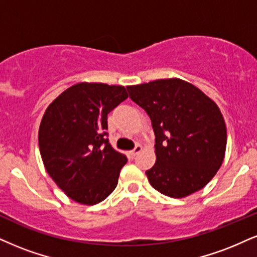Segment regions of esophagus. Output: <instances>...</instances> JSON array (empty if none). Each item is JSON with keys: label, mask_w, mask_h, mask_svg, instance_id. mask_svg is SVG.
I'll list each match as a JSON object with an SVG mask.
<instances>
[{"label": "esophagus", "mask_w": 257, "mask_h": 257, "mask_svg": "<svg viewBox=\"0 0 257 257\" xmlns=\"http://www.w3.org/2000/svg\"><path fill=\"white\" fill-rule=\"evenodd\" d=\"M143 150V148L141 147V145H136V148L134 149V150H131L130 151V156H131L132 158H134L136 155H138L139 153H141V151Z\"/></svg>", "instance_id": "esophagus-1"}]
</instances>
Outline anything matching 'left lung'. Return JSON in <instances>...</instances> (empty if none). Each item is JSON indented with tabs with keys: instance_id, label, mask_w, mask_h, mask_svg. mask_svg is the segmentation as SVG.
<instances>
[{
	"instance_id": "8db88e82",
	"label": "left lung",
	"mask_w": 257,
	"mask_h": 257,
	"mask_svg": "<svg viewBox=\"0 0 257 257\" xmlns=\"http://www.w3.org/2000/svg\"><path fill=\"white\" fill-rule=\"evenodd\" d=\"M131 100L151 119L156 163L149 182L170 198H185L213 179L226 148L219 108L194 85L179 78L127 87Z\"/></svg>"
}]
</instances>
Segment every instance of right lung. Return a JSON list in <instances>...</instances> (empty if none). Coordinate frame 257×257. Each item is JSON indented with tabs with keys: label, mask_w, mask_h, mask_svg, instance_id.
<instances>
[{
	"label": "right lung",
	"mask_w": 257,
	"mask_h": 257,
	"mask_svg": "<svg viewBox=\"0 0 257 257\" xmlns=\"http://www.w3.org/2000/svg\"><path fill=\"white\" fill-rule=\"evenodd\" d=\"M128 94L122 85L82 82L47 107L39 127L46 172L72 200L95 205L118 185L125 155L109 144L107 115Z\"/></svg>",
	"instance_id": "obj_1"
}]
</instances>
